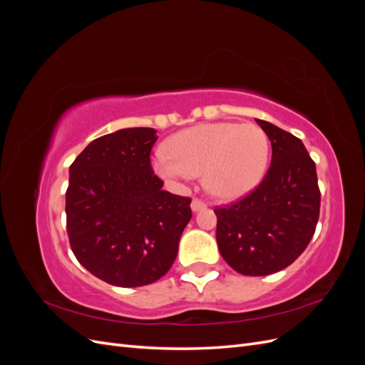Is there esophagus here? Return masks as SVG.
Listing matches in <instances>:
<instances>
[{
  "label": "esophagus",
  "instance_id": "obj_1",
  "mask_svg": "<svg viewBox=\"0 0 365 365\" xmlns=\"http://www.w3.org/2000/svg\"><path fill=\"white\" fill-rule=\"evenodd\" d=\"M190 207H192L193 212H201V210H204L207 205H205L204 201H201V200H197V197H195V200H193L192 204H190Z\"/></svg>",
  "mask_w": 365,
  "mask_h": 365
}]
</instances>
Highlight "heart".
<instances>
[{
  "label": "heart",
  "mask_w": 365,
  "mask_h": 365,
  "mask_svg": "<svg viewBox=\"0 0 365 365\" xmlns=\"http://www.w3.org/2000/svg\"><path fill=\"white\" fill-rule=\"evenodd\" d=\"M168 155L158 152L153 169L165 180H187L202 173L207 192L235 201L262 182L269 161V138L257 125L231 121L205 123L176 132Z\"/></svg>",
  "instance_id": "heart-1"
}]
</instances>
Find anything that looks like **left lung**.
Returning <instances> with one entry per match:
<instances>
[{
  "instance_id": "8db88e82",
  "label": "left lung",
  "mask_w": 365,
  "mask_h": 365,
  "mask_svg": "<svg viewBox=\"0 0 365 365\" xmlns=\"http://www.w3.org/2000/svg\"><path fill=\"white\" fill-rule=\"evenodd\" d=\"M272 148L263 181L244 200L216 207L220 256L244 275L284 269L311 242L319 216L315 163L303 141L269 121L257 120Z\"/></svg>"
}]
</instances>
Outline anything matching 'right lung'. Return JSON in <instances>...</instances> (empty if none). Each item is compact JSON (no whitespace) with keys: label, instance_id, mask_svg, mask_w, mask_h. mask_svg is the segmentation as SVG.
Segmentation results:
<instances>
[{"label":"right lung","instance_id":"obj_1","mask_svg":"<svg viewBox=\"0 0 365 365\" xmlns=\"http://www.w3.org/2000/svg\"><path fill=\"white\" fill-rule=\"evenodd\" d=\"M152 128L91 141L70 165L65 213L76 259L97 279L137 288L161 279L192 219L190 197L163 190L153 173Z\"/></svg>","mask_w":365,"mask_h":365}]
</instances>
